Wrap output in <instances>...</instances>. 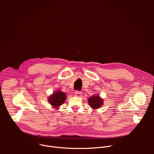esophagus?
I'll return each instance as SVG.
<instances>
[{"label":"esophagus","instance_id":"esophagus-1","mask_svg":"<svg viewBox=\"0 0 154 154\" xmlns=\"http://www.w3.org/2000/svg\"><path fill=\"white\" fill-rule=\"evenodd\" d=\"M82 93L81 91H76L75 92V95L77 97H81L82 96Z\"/></svg>","mask_w":154,"mask_h":154}]
</instances>
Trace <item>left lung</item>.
<instances>
[{"mask_svg":"<svg viewBox=\"0 0 154 154\" xmlns=\"http://www.w3.org/2000/svg\"><path fill=\"white\" fill-rule=\"evenodd\" d=\"M103 99L98 95H93L88 99V102L90 106L93 108V109L99 108L103 105Z\"/></svg>","mask_w":154,"mask_h":154,"instance_id":"8db88e82","label":"left lung"}]
</instances>
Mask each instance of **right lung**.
Returning <instances> with one entry per match:
<instances>
[{"instance_id": "right-lung-1", "label": "right lung", "mask_w": 154, "mask_h": 154, "mask_svg": "<svg viewBox=\"0 0 154 154\" xmlns=\"http://www.w3.org/2000/svg\"><path fill=\"white\" fill-rule=\"evenodd\" d=\"M66 99V94L61 91H57L49 97L48 100L53 107L58 108L64 102Z\"/></svg>"}]
</instances>
